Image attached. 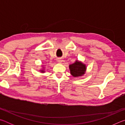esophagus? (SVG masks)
<instances>
[{
	"label": "esophagus",
	"mask_w": 125,
	"mask_h": 125,
	"mask_svg": "<svg viewBox=\"0 0 125 125\" xmlns=\"http://www.w3.org/2000/svg\"><path fill=\"white\" fill-rule=\"evenodd\" d=\"M62 61H63V60H61V59H59V60H58V62H59V63H62Z\"/></svg>",
	"instance_id": "esophagus-1"
}]
</instances>
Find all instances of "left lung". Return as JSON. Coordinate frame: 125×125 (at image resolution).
<instances>
[{
	"mask_svg": "<svg viewBox=\"0 0 125 125\" xmlns=\"http://www.w3.org/2000/svg\"><path fill=\"white\" fill-rule=\"evenodd\" d=\"M69 68L71 74L74 77H80L84 75L86 69L85 64L78 61H76L73 64L69 65Z\"/></svg>",
	"mask_w": 125,
	"mask_h": 125,
	"instance_id": "1",
	"label": "left lung"
}]
</instances>
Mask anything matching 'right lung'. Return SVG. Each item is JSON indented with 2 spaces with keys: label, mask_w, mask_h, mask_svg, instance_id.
Masks as SVG:
<instances>
[{
  "label": "right lung",
  "mask_w": 125,
  "mask_h": 125,
  "mask_svg": "<svg viewBox=\"0 0 125 125\" xmlns=\"http://www.w3.org/2000/svg\"><path fill=\"white\" fill-rule=\"evenodd\" d=\"M41 72L42 73H44L45 72V71H43V70H41Z\"/></svg>",
  "instance_id": "add662e5"
}]
</instances>
